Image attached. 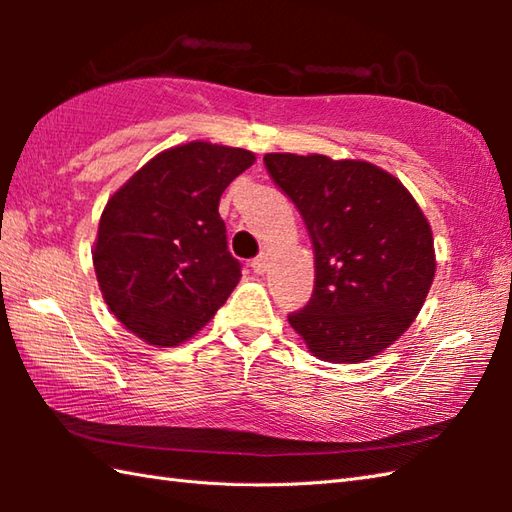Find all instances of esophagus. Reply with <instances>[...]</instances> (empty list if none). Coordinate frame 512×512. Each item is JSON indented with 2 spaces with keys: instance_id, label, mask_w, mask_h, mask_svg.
I'll return each mask as SVG.
<instances>
[{
  "instance_id": "esophagus-1",
  "label": "esophagus",
  "mask_w": 512,
  "mask_h": 512,
  "mask_svg": "<svg viewBox=\"0 0 512 512\" xmlns=\"http://www.w3.org/2000/svg\"><path fill=\"white\" fill-rule=\"evenodd\" d=\"M250 268H253L257 275H264L266 268H268V257L266 255H259L257 259H253V262H250Z\"/></svg>"
}]
</instances>
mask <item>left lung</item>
I'll use <instances>...</instances> for the list:
<instances>
[{"label": "left lung", "instance_id": "left-lung-1", "mask_svg": "<svg viewBox=\"0 0 512 512\" xmlns=\"http://www.w3.org/2000/svg\"><path fill=\"white\" fill-rule=\"evenodd\" d=\"M314 248V292L288 321L328 363H363L407 332L436 277L427 217L398 178L365 160L266 154Z\"/></svg>", "mask_w": 512, "mask_h": 512}]
</instances>
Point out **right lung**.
Wrapping results in <instances>:
<instances>
[{
  "instance_id": "add662e5",
  "label": "right lung",
  "mask_w": 512,
  "mask_h": 512,
  "mask_svg": "<svg viewBox=\"0 0 512 512\" xmlns=\"http://www.w3.org/2000/svg\"><path fill=\"white\" fill-rule=\"evenodd\" d=\"M253 162L248 149L193 140L160 151L107 200L92 250L96 281L138 339L184 343L239 284L217 206Z\"/></svg>"
}]
</instances>
